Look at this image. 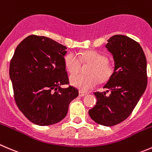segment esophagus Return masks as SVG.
Segmentation results:
<instances>
[{
  "label": "esophagus",
  "mask_w": 152,
  "mask_h": 152,
  "mask_svg": "<svg viewBox=\"0 0 152 152\" xmlns=\"http://www.w3.org/2000/svg\"><path fill=\"white\" fill-rule=\"evenodd\" d=\"M86 94H87V93L83 92V91H79V96H80V97H84V96H86Z\"/></svg>",
  "instance_id": "obj_1"
}]
</instances>
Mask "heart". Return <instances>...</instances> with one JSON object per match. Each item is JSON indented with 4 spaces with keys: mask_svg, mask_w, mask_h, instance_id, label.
Segmentation results:
<instances>
[{
    "mask_svg": "<svg viewBox=\"0 0 152 152\" xmlns=\"http://www.w3.org/2000/svg\"><path fill=\"white\" fill-rule=\"evenodd\" d=\"M81 61L90 66L87 70L88 75H75L70 77V83L73 86L83 91H88L96 86L97 83H106L110 80L115 72V66L108 62V58L97 51H86L81 53ZM64 65L70 74L77 72L80 67L78 57L70 52L64 58Z\"/></svg>",
    "mask_w": 152,
    "mask_h": 152,
    "instance_id": "1",
    "label": "heart"
}]
</instances>
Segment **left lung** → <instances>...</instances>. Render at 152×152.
I'll return each mask as SVG.
<instances>
[{"instance_id": "1", "label": "left lung", "mask_w": 152, "mask_h": 152, "mask_svg": "<svg viewBox=\"0 0 152 152\" xmlns=\"http://www.w3.org/2000/svg\"><path fill=\"white\" fill-rule=\"evenodd\" d=\"M106 47L112 54L115 72L103 88L106 92H94L97 103L88 111L94 122L105 126L121 124L132 114L147 86L146 58L140 45L133 39L116 34Z\"/></svg>"}]
</instances>
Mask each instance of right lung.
<instances>
[{"mask_svg": "<svg viewBox=\"0 0 152 152\" xmlns=\"http://www.w3.org/2000/svg\"><path fill=\"white\" fill-rule=\"evenodd\" d=\"M67 48L52 39L31 34L16 48L10 65L14 98L20 112L38 126L62 121L78 90L69 85L64 65Z\"/></svg>", "mask_w": 152, "mask_h": 152, "instance_id": "right-lung-1", "label": "right lung"}]
</instances>
